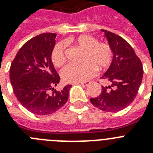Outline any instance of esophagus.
I'll list each match as a JSON object with an SVG mask.
<instances>
[{
    "label": "esophagus",
    "instance_id": "esophagus-1",
    "mask_svg": "<svg viewBox=\"0 0 153 153\" xmlns=\"http://www.w3.org/2000/svg\"><path fill=\"white\" fill-rule=\"evenodd\" d=\"M80 85H82L83 87H87V86L90 85L91 82L90 81H85V82H81V83H79Z\"/></svg>",
    "mask_w": 153,
    "mask_h": 153
}]
</instances>
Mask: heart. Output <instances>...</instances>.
<instances>
[{
  "instance_id": "b5f03b06",
  "label": "heart",
  "mask_w": 153,
  "mask_h": 153,
  "mask_svg": "<svg viewBox=\"0 0 153 153\" xmlns=\"http://www.w3.org/2000/svg\"><path fill=\"white\" fill-rule=\"evenodd\" d=\"M73 41L85 50L81 64L70 63L61 71V76L66 83L86 81L96 73V68L100 70L109 67L113 60V51L109 44L98 42L96 38L89 35H80ZM66 45L59 42L53 47L51 60L56 66H61L66 61Z\"/></svg>"
}]
</instances>
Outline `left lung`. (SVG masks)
Returning <instances> with one entry per match:
<instances>
[{"label":"left lung","mask_w":153,"mask_h":153,"mask_svg":"<svg viewBox=\"0 0 153 153\" xmlns=\"http://www.w3.org/2000/svg\"><path fill=\"white\" fill-rule=\"evenodd\" d=\"M111 47L114 56L110 67L101 76L108 86H102L100 94L91 98L96 108L107 112L123 110L135 100L143 76L140 59L123 38L102 29Z\"/></svg>","instance_id":"8db88e82"}]
</instances>
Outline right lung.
<instances>
[{
  "mask_svg": "<svg viewBox=\"0 0 153 153\" xmlns=\"http://www.w3.org/2000/svg\"><path fill=\"white\" fill-rule=\"evenodd\" d=\"M56 34L43 33L18 50L10 67L13 91L22 106L35 114H53L64 106L72 85L56 91L60 77L51 60Z\"/></svg>",
  "mask_w": 153,
  "mask_h": 153,
  "instance_id": "obj_1",
  "label": "right lung"
}]
</instances>
